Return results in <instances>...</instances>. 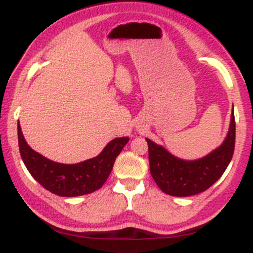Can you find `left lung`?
<instances>
[{
  "instance_id": "8db88e82",
  "label": "left lung",
  "mask_w": 253,
  "mask_h": 253,
  "mask_svg": "<svg viewBox=\"0 0 253 253\" xmlns=\"http://www.w3.org/2000/svg\"><path fill=\"white\" fill-rule=\"evenodd\" d=\"M149 145L150 172L163 193L171 196H191L207 190L225 170L234 152L236 121L232 110L231 123L225 140L205 157L194 161L178 158L162 145L146 138Z\"/></svg>"
}]
</instances>
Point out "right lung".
<instances>
[{
  "instance_id": "obj_1",
  "label": "right lung",
  "mask_w": 253,
  "mask_h": 253,
  "mask_svg": "<svg viewBox=\"0 0 253 253\" xmlns=\"http://www.w3.org/2000/svg\"><path fill=\"white\" fill-rule=\"evenodd\" d=\"M19 149L24 164L36 181L58 196L74 197L100 189L112 172L115 159L128 143V136L115 138L94 158L76 164H63L46 158L26 141L20 123L17 124Z\"/></svg>"
}]
</instances>
